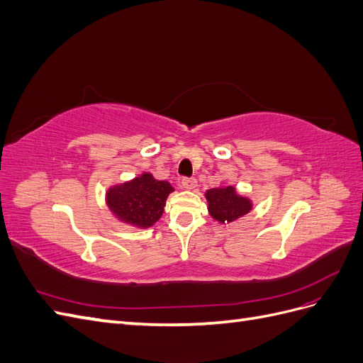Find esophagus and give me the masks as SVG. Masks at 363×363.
<instances>
[{
  "label": "esophagus",
  "mask_w": 363,
  "mask_h": 363,
  "mask_svg": "<svg viewBox=\"0 0 363 363\" xmlns=\"http://www.w3.org/2000/svg\"><path fill=\"white\" fill-rule=\"evenodd\" d=\"M196 186H199V182H196L195 179H183V180H182V188H183V189L192 191V189L196 188Z\"/></svg>",
  "instance_id": "1"
}]
</instances>
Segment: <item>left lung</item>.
Masks as SVG:
<instances>
[{
    "label": "left lung",
    "instance_id": "obj_1",
    "mask_svg": "<svg viewBox=\"0 0 363 363\" xmlns=\"http://www.w3.org/2000/svg\"><path fill=\"white\" fill-rule=\"evenodd\" d=\"M204 196L208 215L219 224L233 223L252 211V200L247 195L239 194L232 184L208 189Z\"/></svg>",
    "mask_w": 363,
    "mask_h": 363
}]
</instances>
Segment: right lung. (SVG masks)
Segmentation results:
<instances>
[{
	"label": "right lung",
	"instance_id": "obj_1",
	"mask_svg": "<svg viewBox=\"0 0 363 363\" xmlns=\"http://www.w3.org/2000/svg\"><path fill=\"white\" fill-rule=\"evenodd\" d=\"M174 188L167 180H157L144 171L135 179L112 184L106 191V204L118 221L135 228L155 225L167 206Z\"/></svg>",
	"mask_w": 363,
	"mask_h": 363
}]
</instances>
